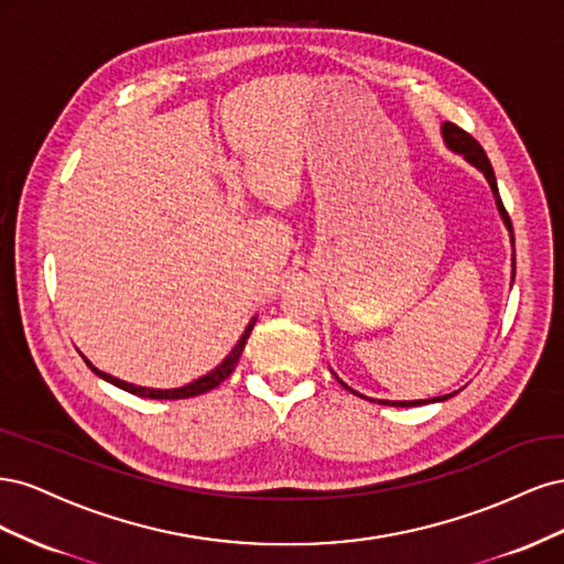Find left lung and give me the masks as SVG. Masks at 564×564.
Here are the masks:
<instances>
[{"mask_svg": "<svg viewBox=\"0 0 564 564\" xmlns=\"http://www.w3.org/2000/svg\"><path fill=\"white\" fill-rule=\"evenodd\" d=\"M442 139H445V143H447V148H449V150L458 152V155H464V158H466L475 169H480V172L485 174V178H487V183H489V187H491V193H494V199H497L499 214H501L503 224H506V228H508V232H510V245L516 247L513 226H510V216H508V212H506V207H503V202H501V195H499L497 176H494V169H491V164H489V160H487V155H485L482 145L477 143L468 131H464V129L456 127V124H452V122H445V124H442ZM513 280H516V249H513ZM334 377H336V373H334ZM336 379H338V377H336ZM338 383L344 386L346 390L355 392V395H360V392L352 390V388H348V386H346L344 381H340V379H338ZM360 398H365V395H360ZM449 398H454V392H449V395H442V398H431V400H412V402L379 400V402H381V404H388V406H419V404H429V402H445V400H449Z\"/></svg>", "mask_w": 564, "mask_h": 564, "instance_id": "8db88e82", "label": "left lung"}]
</instances>
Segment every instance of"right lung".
<instances>
[{
  "instance_id": "add662e5",
  "label": "right lung",
  "mask_w": 564,
  "mask_h": 564,
  "mask_svg": "<svg viewBox=\"0 0 564 564\" xmlns=\"http://www.w3.org/2000/svg\"><path fill=\"white\" fill-rule=\"evenodd\" d=\"M253 322H256V317L247 324V329H245L242 338L237 340V346L230 350V355H228L226 360L220 362L214 371H209L207 377H199V379H197V381H193V383L181 386V388H172V390L143 388V386H133V383H127V381H119V379L110 377V373H106V371H98V369L87 360V357H84V362H87V365L91 367V371L96 373V377L106 379L108 383H112V386H117V388H122V390L131 392V395L150 398V400H185V398H195V395H202V392H209L212 388H216L218 383H224V381L230 377L232 369H235V365L240 362V355H242V350H245V346H247V338H249V334H251V329H253Z\"/></svg>"
}]
</instances>
